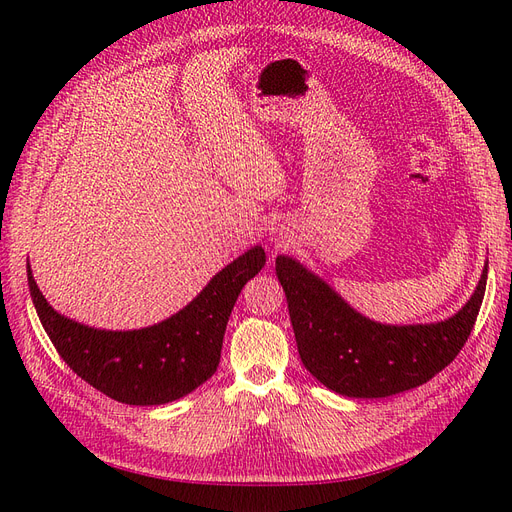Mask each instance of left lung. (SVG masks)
I'll list each match as a JSON object with an SVG mask.
<instances>
[{
	"label": "left lung",
	"mask_w": 512,
	"mask_h": 512,
	"mask_svg": "<svg viewBox=\"0 0 512 512\" xmlns=\"http://www.w3.org/2000/svg\"><path fill=\"white\" fill-rule=\"evenodd\" d=\"M485 262L476 290L457 314L427 324H382L350 307L342 294L292 256L275 258L305 369L329 391L376 399L425 384L451 365L468 342L487 286Z\"/></svg>",
	"instance_id": "1"
}]
</instances>
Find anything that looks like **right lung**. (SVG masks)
I'll return each instance as SVG.
<instances>
[{
	"mask_svg": "<svg viewBox=\"0 0 512 512\" xmlns=\"http://www.w3.org/2000/svg\"><path fill=\"white\" fill-rule=\"evenodd\" d=\"M265 262V250L254 245L177 314L134 331L94 329L61 316L44 299L29 262L27 284L46 335L76 376L121 404L162 406L215 374L232 307Z\"/></svg>",
	"mask_w": 512,
	"mask_h": 512,
	"instance_id": "obj_1",
	"label": "right lung"
}]
</instances>
